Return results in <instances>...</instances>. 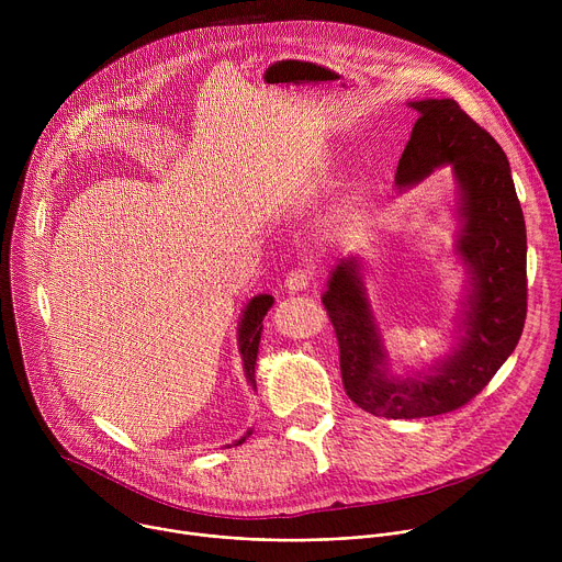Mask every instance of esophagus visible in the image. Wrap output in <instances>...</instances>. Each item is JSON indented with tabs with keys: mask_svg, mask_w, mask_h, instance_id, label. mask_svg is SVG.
<instances>
[{
	"mask_svg": "<svg viewBox=\"0 0 562 562\" xmlns=\"http://www.w3.org/2000/svg\"><path fill=\"white\" fill-rule=\"evenodd\" d=\"M308 282H311V271H306V269H295V271H291V273L286 276L284 286H286L289 293H297V291H304V289L308 286Z\"/></svg>",
	"mask_w": 562,
	"mask_h": 562,
	"instance_id": "1",
	"label": "esophagus"
}]
</instances>
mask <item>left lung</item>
<instances>
[{
    "label": "left lung",
    "mask_w": 562,
    "mask_h": 562,
    "mask_svg": "<svg viewBox=\"0 0 562 562\" xmlns=\"http://www.w3.org/2000/svg\"><path fill=\"white\" fill-rule=\"evenodd\" d=\"M409 106L418 122L397 162L395 187L407 191L442 167L456 178L453 254L467 269V293L451 353L427 371L391 373L356 256L338 260L323 293L347 395L360 409L393 420L467 405L514 353L527 315V231L505 150L449 98Z\"/></svg>",
    "instance_id": "1"
}]
</instances>
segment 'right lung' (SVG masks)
Returning <instances> with one entry per match:
<instances>
[{
    "instance_id": "obj_1",
    "label": "right lung",
    "mask_w": 562,
    "mask_h": 562,
    "mask_svg": "<svg viewBox=\"0 0 562 562\" xmlns=\"http://www.w3.org/2000/svg\"><path fill=\"white\" fill-rule=\"evenodd\" d=\"M273 306V295L269 293H260L256 297H251L247 302V306L243 308V315H239L237 323V351L243 356V367H245V375L247 382L256 389V360H258V347H260V338H262V319L267 315V311ZM251 436V429L235 440L233 445H243L247 438Z\"/></svg>"
}]
</instances>
